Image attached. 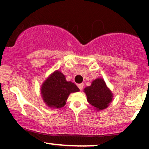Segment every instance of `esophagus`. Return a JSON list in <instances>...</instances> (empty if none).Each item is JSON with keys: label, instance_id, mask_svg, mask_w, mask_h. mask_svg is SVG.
<instances>
[{"label": "esophagus", "instance_id": "1", "mask_svg": "<svg viewBox=\"0 0 149 149\" xmlns=\"http://www.w3.org/2000/svg\"><path fill=\"white\" fill-rule=\"evenodd\" d=\"M78 88L80 89V90H83V84H78Z\"/></svg>", "mask_w": 149, "mask_h": 149}]
</instances>
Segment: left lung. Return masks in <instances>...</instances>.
Listing matches in <instances>:
<instances>
[{
	"label": "left lung",
	"mask_w": 149,
	"mask_h": 149,
	"mask_svg": "<svg viewBox=\"0 0 149 149\" xmlns=\"http://www.w3.org/2000/svg\"><path fill=\"white\" fill-rule=\"evenodd\" d=\"M87 100L97 110L106 109L112 101L113 95L102 78L94 80L90 86L85 88Z\"/></svg>",
	"instance_id": "8db88e82"
}]
</instances>
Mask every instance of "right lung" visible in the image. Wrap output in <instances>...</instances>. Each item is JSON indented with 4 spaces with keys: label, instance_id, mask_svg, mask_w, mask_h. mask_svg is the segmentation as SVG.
Listing matches in <instances>:
<instances>
[{
    "label": "right lung",
    "instance_id": "add662e5",
    "mask_svg": "<svg viewBox=\"0 0 149 149\" xmlns=\"http://www.w3.org/2000/svg\"><path fill=\"white\" fill-rule=\"evenodd\" d=\"M79 91L73 83L68 82L60 71L54 72L44 82L41 88L42 97L51 108H61L71 92Z\"/></svg>",
    "mask_w": 149,
    "mask_h": 149
}]
</instances>
